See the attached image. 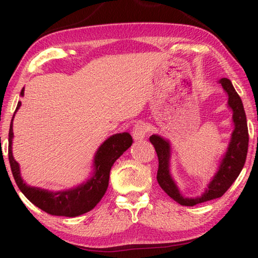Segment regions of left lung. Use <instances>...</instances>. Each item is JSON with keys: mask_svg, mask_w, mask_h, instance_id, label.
I'll return each instance as SVG.
<instances>
[{"mask_svg": "<svg viewBox=\"0 0 258 258\" xmlns=\"http://www.w3.org/2000/svg\"><path fill=\"white\" fill-rule=\"evenodd\" d=\"M24 94L25 87L21 90L20 97H24ZM20 107L21 101H18L9 130V161L12 175L20 191L30 203L51 215L76 217L90 212L97 206L107 190L109 173L113 163L132 145L131 135L126 133L113 134L104 140L93 156L91 166L92 172L90 173V176L77 185L58 191L32 186L27 184L21 176L20 165L15 159L12 152V141L15 137L14 119Z\"/></svg>", "mask_w": 258, "mask_h": 258, "instance_id": "left-lung-1", "label": "left lung"}]
</instances>
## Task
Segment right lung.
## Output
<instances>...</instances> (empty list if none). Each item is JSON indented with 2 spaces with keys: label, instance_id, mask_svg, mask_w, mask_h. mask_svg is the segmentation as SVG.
Returning a JSON list of instances; mask_svg holds the SVG:
<instances>
[{
  "label": "right lung",
  "instance_id": "right-lung-1",
  "mask_svg": "<svg viewBox=\"0 0 258 258\" xmlns=\"http://www.w3.org/2000/svg\"><path fill=\"white\" fill-rule=\"evenodd\" d=\"M222 87L228 94V108L232 111V124L233 132L223 158L218 165L217 172L214 175L213 180L208 184V189L204 192L202 197L189 199L183 198L178 191V186L171 174V157L172 147L171 142L158 134L150 137V142L155 147V150L158 156L159 167L157 173V181L166 194L172 197L175 202L183 206H195V205L207 202L218 197H222L224 192L229 189L231 184L241 172L246 160L248 150V127L247 118L244 113L243 104L241 99L235 92L231 82H222Z\"/></svg>",
  "mask_w": 258,
  "mask_h": 258
}]
</instances>
